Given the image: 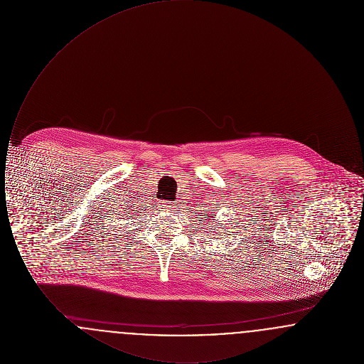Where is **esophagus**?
I'll return each mask as SVG.
<instances>
[{
	"mask_svg": "<svg viewBox=\"0 0 364 364\" xmlns=\"http://www.w3.org/2000/svg\"><path fill=\"white\" fill-rule=\"evenodd\" d=\"M164 208L166 211H174L176 210V203H173V202H164Z\"/></svg>",
	"mask_w": 364,
	"mask_h": 364,
	"instance_id": "esophagus-1",
	"label": "esophagus"
}]
</instances>
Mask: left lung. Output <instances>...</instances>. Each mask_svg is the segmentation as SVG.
Returning <instances> with one entry per match:
<instances>
[{"mask_svg": "<svg viewBox=\"0 0 364 364\" xmlns=\"http://www.w3.org/2000/svg\"><path fill=\"white\" fill-rule=\"evenodd\" d=\"M205 218H206V220H205V223H208V225H210V223H211V220L214 218V215H206ZM202 221H203V220H202ZM214 228H217V225H214ZM221 228H223V225H221ZM210 229H211V228H210Z\"/></svg>", "mask_w": 364, "mask_h": 364, "instance_id": "obj_1", "label": "left lung"}]
</instances>
